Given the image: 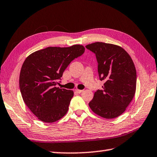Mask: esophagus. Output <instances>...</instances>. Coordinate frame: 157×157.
Returning <instances> with one entry per match:
<instances>
[{"mask_svg": "<svg viewBox=\"0 0 157 157\" xmlns=\"http://www.w3.org/2000/svg\"><path fill=\"white\" fill-rule=\"evenodd\" d=\"M75 91L77 92V93H82L84 90H79V89H76Z\"/></svg>", "mask_w": 157, "mask_h": 157, "instance_id": "esophagus-1", "label": "esophagus"}]
</instances>
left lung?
Masks as SVG:
<instances>
[{
    "label": "left lung",
    "instance_id": "left-lung-1",
    "mask_svg": "<svg viewBox=\"0 0 157 157\" xmlns=\"http://www.w3.org/2000/svg\"><path fill=\"white\" fill-rule=\"evenodd\" d=\"M87 49L95 54L98 73L104 80L102 90H98L89 107L94 113L106 119L118 117L123 113L136 93L137 74L130 55L121 46L95 42Z\"/></svg>",
    "mask_w": 157,
    "mask_h": 157
}]
</instances>
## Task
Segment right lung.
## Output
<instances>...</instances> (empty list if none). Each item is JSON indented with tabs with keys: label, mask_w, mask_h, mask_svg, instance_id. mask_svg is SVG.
Returning <instances> with one entry per match:
<instances>
[{
	"label": "right lung",
	"mask_w": 157,
	"mask_h": 157,
	"mask_svg": "<svg viewBox=\"0 0 157 157\" xmlns=\"http://www.w3.org/2000/svg\"><path fill=\"white\" fill-rule=\"evenodd\" d=\"M84 51L82 45L48 47L33 52L24 60L19 79L21 94L41 121L56 122L67 113L73 91L55 86L70 63Z\"/></svg>",
	"instance_id": "right-lung-1"
}]
</instances>
